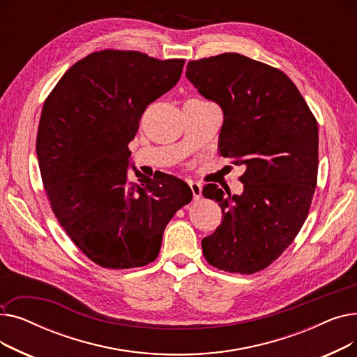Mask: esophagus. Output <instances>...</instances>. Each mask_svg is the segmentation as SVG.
Here are the masks:
<instances>
[{"label":"esophagus","instance_id":"34e87169","mask_svg":"<svg viewBox=\"0 0 357 357\" xmlns=\"http://www.w3.org/2000/svg\"><path fill=\"white\" fill-rule=\"evenodd\" d=\"M190 186H191V191H192L194 199H199V198H201V192H202L201 183H198V182H190Z\"/></svg>","mask_w":357,"mask_h":357}]
</instances>
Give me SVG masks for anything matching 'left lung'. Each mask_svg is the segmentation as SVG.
Here are the masks:
<instances>
[{
  "instance_id": "8db88e82",
  "label": "left lung",
  "mask_w": 357,
  "mask_h": 357,
  "mask_svg": "<svg viewBox=\"0 0 357 357\" xmlns=\"http://www.w3.org/2000/svg\"><path fill=\"white\" fill-rule=\"evenodd\" d=\"M186 78L224 114L218 152L245 165L241 195L207 183L222 222L202 238L208 264L230 273L264 271L294 241L310 213L318 172V127L295 84L238 53L190 61Z\"/></svg>"
}]
</instances>
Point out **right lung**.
<instances>
[{
  "mask_svg": "<svg viewBox=\"0 0 357 357\" xmlns=\"http://www.w3.org/2000/svg\"><path fill=\"white\" fill-rule=\"evenodd\" d=\"M185 59L104 49L72 65L47 96L36 152L53 214L89 260L140 268L160 250L166 224L192 199L160 174L128 181V143L150 102L172 89Z\"/></svg>",
  "mask_w": 357,
  "mask_h": 357,
  "instance_id": "right-lung-1",
  "label": "right lung"
}]
</instances>
